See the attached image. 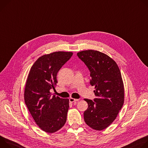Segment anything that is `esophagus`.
<instances>
[{"label": "esophagus", "mask_w": 148, "mask_h": 148, "mask_svg": "<svg viewBox=\"0 0 148 148\" xmlns=\"http://www.w3.org/2000/svg\"><path fill=\"white\" fill-rule=\"evenodd\" d=\"M79 100L78 99H74V98H70L69 99V102L71 103H73V102H77Z\"/></svg>", "instance_id": "34e87169"}]
</instances>
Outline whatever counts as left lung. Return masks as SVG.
Listing matches in <instances>:
<instances>
[{"label": "left lung", "instance_id": "8db88e82", "mask_svg": "<svg viewBox=\"0 0 148 148\" xmlns=\"http://www.w3.org/2000/svg\"><path fill=\"white\" fill-rule=\"evenodd\" d=\"M88 68L95 86L96 98L88 99V108L84 112L85 123L91 128L102 130L108 127L117 117L124 103V86L116 63L101 52L88 50L77 53Z\"/></svg>", "mask_w": 148, "mask_h": 148}]
</instances>
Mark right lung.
I'll return each mask as SVG.
<instances>
[{
	"label": "right lung",
	"mask_w": 148,
	"mask_h": 148,
	"mask_svg": "<svg viewBox=\"0 0 148 148\" xmlns=\"http://www.w3.org/2000/svg\"><path fill=\"white\" fill-rule=\"evenodd\" d=\"M72 55L59 51L43 55L29 73L24 92L25 104L36 123L47 133L56 132L66 121L69 100L52 96L50 90L55 89L58 72Z\"/></svg>",
	"instance_id": "1"
}]
</instances>
